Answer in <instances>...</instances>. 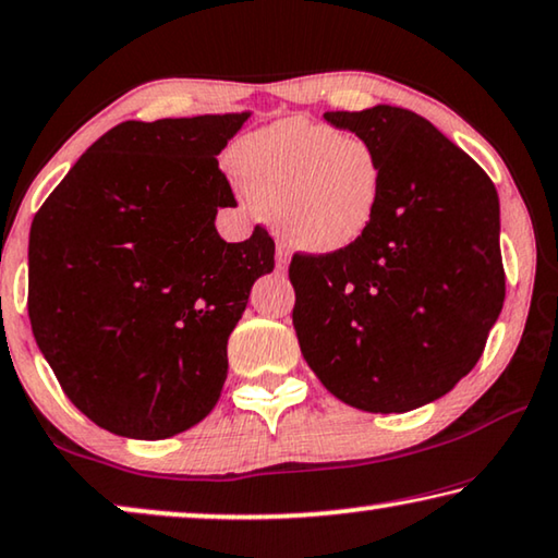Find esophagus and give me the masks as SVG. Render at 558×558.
I'll return each instance as SVG.
<instances>
[{"label":"esophagus","instance_id":"34e87169","mask_svg":"<svg viewBox=\"0 0 558 558\" xmlns=\"http://www.w3.org/2000/svg\"><path fill=\"white\" fill-rule=\"evenodd\" d=\"M287 266H289V254H287V248H284V246H277V271H279V274H284V271H287Z\"/></svg>","mask_w":558,"mask_h":558}]
</instances>
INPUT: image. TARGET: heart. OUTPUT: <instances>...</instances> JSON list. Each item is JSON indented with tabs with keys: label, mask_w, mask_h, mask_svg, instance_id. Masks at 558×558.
Instances as JSON below:
<instances>
[{
	"label": "heart",
	"mask_w": 558,
	"mask_h": 558,
	"mask_svg": "<svg viewBox=\"0 0 558 558\" xmlns=\"http://www.w3.org/2000/svg\"><path fill=\"white\" fill-rule=\"evenodd\" d=\"M233 168L281 239L329 256L362 241L385 204L387 168L373 143L306 118H284L246 135Z\"/></svg>",
	"instance_id": "obj_1"
}]
</instances>
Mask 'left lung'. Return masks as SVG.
<instances>
[{"mask_svg": "<svg viewBox=\"0 0 558 558\" xmlns=\"http://www.w3.org/2000/svg\"><path fill=\"white\" fill-rule=\"evenodd\" d=\"M375 145L385 204L357 244L289 266L306 365L347 405L408 413L442 398L481 360L506 296L496 185L415 112H325Z\"/></svg>", "mask_w": 558, "mask_h": 558, "instance_id": "left-lung-1", "label": "left lung"}]
</instances>
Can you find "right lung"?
Wrapping results in <instances>:
<instances>
[{"label":"right lung","mask_w":558,"mask_h":558,"mask_svg":"<svg viewBox=\"0 0 558 558\" xmlns=\"http://www.w3.org/2000/svg\"><path fill=\"white\" fill-rule=\"evenodd\" d=\"M252 112L125 120L87 148L29 229V322L62 390L95 425L160 440L221 398L226 342L274 241L226 244L236 206L216 156Z\"/></svg>","instance_id":"add662e5"}]
</instances>
